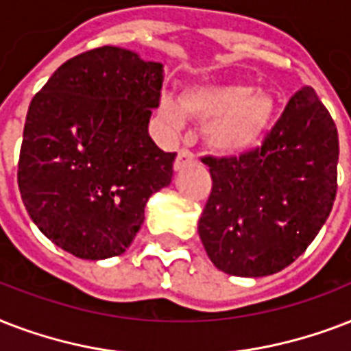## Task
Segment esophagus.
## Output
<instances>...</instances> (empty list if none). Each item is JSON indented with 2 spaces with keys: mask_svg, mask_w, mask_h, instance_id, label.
<instances>
[{
  "mask_svg": "<svg viewBox=\"0 0 351 351\" xmlns=\"http://www.w3.org/2000/svg\"><path fill=\"white\" fill-rule=\"evenodd\" d=\"M192 162H195V156L192 154V152L179 150L178 157H176V162H173V170L178 172V170L184 168L186 165H192Z\"/></svg>",
  "mask_w": 351,
  "mask_h": 351,
  "instance_id": "34e87169",
  "label": "esophagus"
}]
</instances>
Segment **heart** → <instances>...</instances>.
<instances>
[{
    "mask_svg": "<svg viewBox=\"0 0 351 351\" xmlns=\"http://www.w3.org/2000/svg\"><path fill=\"white\" fill-rule=\"evenodd\" d=\"M161 121L172 130L186 117L206 122L205 143L219 156H240L260 143L276 113V100L265 89L247 84H195L173 99L162 95L157 102Z\"/></svg>",
    "mask_w": 351,
    "mask_h": 351,
    "instance_id": "1",
    "label": "heart"
}]
</instances>
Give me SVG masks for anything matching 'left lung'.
Returning a JSON list of instances; mask_svg holds the SVG:
<instances>
[{
	"label": "left lung",
	"instance_id": "1",
	"mask_svg": "<svg viewBox=\"0 0 351 351\" xmlns=\"http://www.w3.org/2000/svg\"><path fill=\"white\" fill-rule=\"evenodd\" d=\"M213 192L197 232L210 262L234 276H267L302 254L337 194L339 135L313 88L298 89L262 148L205 157Z\"/></svg>",
	"mask_w": 351,
	"mask_h": 351
}]
</instances>
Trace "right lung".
<instances>
[{
  "label": "right lung",
  "mask_w": 351,
  "mask_h": 351,
  "mask_svg": "<svg viewBox=\"0 0 351 351\" xmlns=\"http://www.w3.org/2000/svg\"><path fill=\"white\" fill-rule=\"evenodd\" d=\"M162 78L159 62L104 45L67 60L34 95L18 186L38 229L73 256L122 254L146 201L172 181L176 154L148 133Z\"/></svg>",
  "instance_id": "obj_1"
}]
</instances>
